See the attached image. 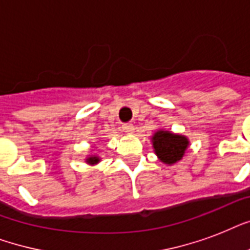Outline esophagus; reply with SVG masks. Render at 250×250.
I'll return each instance as SVG.
<instances>
[{
  "label": "esophagus",
  "mask_w": 250,
  "mask_h": 250,
  "mask_svg": "<svg viewBox=\"0 0 250 250\" xmlns=\"http://www.w3.org/2000/svg\"><path fill=\"white\" fill-rule=\"evenodd\" d=\"M122 129H123V132L128 133V135H131V133L135 132V127H133L131 123H125V125H122Z\"/></svg>",
  "instance_id": "34e87169"
}]
</instances>
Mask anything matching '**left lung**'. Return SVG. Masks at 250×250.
<instances>
[{"instance_id": "left-lung-1", "label": "left lung", "mask_w": 250, "mask_h": 250, "mask_svg": "<svg viewBox=\"0 0 250 250\" xmlns=\"http://www.w3.org/2000/svg\"><path fill=\"white\" fill-rule=\"evenodd\" d=\"M152 143L157 157L166 165L179 162L189 145V141L186 136L164 129H160L153 135Z\"/></svg>"}]
</instances>
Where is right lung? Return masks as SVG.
Returning <instances> with one entry per match:
<instances>
[{"label": "right lung", "instance_id": "1", "mask_svg": "<svg viewBox=\"0 0 250 250\" xmlns=\"http://www.w3.org/2000/svg\"><path fill=\"white\" fill-rule=\"evenodd\" d=\"M86 164H89V165H96L100 162V157L97 156H89L88 158L85 160Z\"/></svg>", "mask_w": 250, "mask_h": 250}]
</instances>
